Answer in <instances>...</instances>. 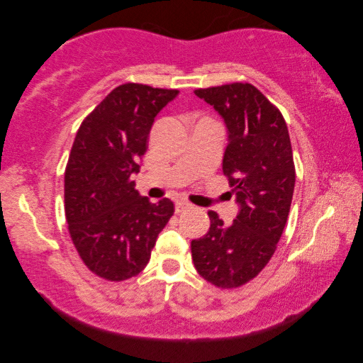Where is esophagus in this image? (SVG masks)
Listing matches in <instances>:
<instances>
[{
  "instance_id": "34e87169",
  "label": "esophagus",
  "mask_w": 363,
  "mask_h": 363,
  "mask_svg": "<svg viewBox=\"0 0 363 363\" xmlns=\"http://www.w3.org/2000/svg\"><path fill=\"white\" fill-rule=\"evenodd\" d=\"M189 209H191V204L190 203H187V201H176L174 203V211L177 212V213H181V212H186V211H189Z\"/></svg>"
}]
</instances>
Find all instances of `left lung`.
Here are the masks:
<instances>
[{"instance_id":"obj_1","label":"left lung","mask_w":363,"mask_h":363,"mask_svg":"<svg viewBox=\"0 0 363 363\" xmlns=\"http://www.w3.org/2000/svg\"><path fill=\"white\" fill-rule=\"evenodd\" d=\"M195 95L226 125L223 173L238 213L226 226L209 211V233L191 240V259L206 281L235 289L265 268L287 223L295 190L290 135L279 109L248 82L198 89Z\"/></svg>"}]
</instances>
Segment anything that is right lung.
I'll return each mask as SVG.
<instances>
[{"mask_svg":"<svg viewBox=\"0 0 363 363\" xmlns=\"http://www.w3.org/2000/svg\"><path fill=\"white\" fill-rule=\"evenodd\" d=\"M177 94L123 84L76 133L65 168V217L82 262L103 279L140 273L174 212L168 198L150 203L138 194L133 174L140 172L154 118Z\"/></svg>","mask_w":363,"mask_h":363,"instance_id":"1","label":"right lung"}]
</instances>
